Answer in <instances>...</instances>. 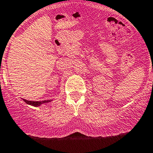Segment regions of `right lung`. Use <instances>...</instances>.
<instances>
[{
	"label": "right lung",
	"instance_id": "right-lung-1",
	"mask_svg": "<svg viewBox=\"0 0 153 153\" xmlns=\"http://www.w3.org/2000/svg\"><path fill=\"white\" fill-rule=\"evenodd\" d=\"M27 104H30V105L34 106V107H38V106H40L41 104H42L43 103H48L50 102V100H42V101H31V100H27L25 99H23Z\"/></svg>",
	"mask_w": 153,
	"mask_h": 153
}]
</instances>
